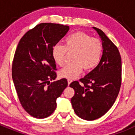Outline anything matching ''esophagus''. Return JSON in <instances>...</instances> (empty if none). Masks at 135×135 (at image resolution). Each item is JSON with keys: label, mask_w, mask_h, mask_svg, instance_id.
<instances>
[{"label": "esophagus", "mask_w": 135, "mask_h": 135, "mask_svg": "<svg viewBox=\"0 0 135 135\" xmlns=\"http://www.w3.org/2000/svg\"><path fill=\"white\" fill-rule=\"evenodd\" d=\"M71 82H72V80H71V79H68V85H70V84H71Z\"/></svg>", "instance_id": "1"}]
</instances>
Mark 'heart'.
Returning <instances> with one entry per match:
<instances>
[{
	"label": "heart",
	"mask_w": 135,
	"mask_h": 135,
	"mask_svg": "<svg viewBox=\"0 0 135 135\" xmlns=\"http://www.w3.org/2000/svg\"><path fill=\"white\" fill-rule=\"evenodd\" d=\"M67 52H74V62L61 69L59 76L62 78L74 79L82 72L83 67L86 70H90L98 65L102 55L103 46L98 38H91L82 32H76L66 37L64 45L56 44L53 46L51 53L57 65H64Z\"/></svg>",
	"instance_id": "heart-1"
}]
</instances>
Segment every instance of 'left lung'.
I'll return each mask as SVG.
<instances>
[{
    "label": "left lung",
    "mask_w": 135,
    "mask_h": 135,
    "mask_svg": "<svg viewBox=\"0 0 135 135\" xmlns=\"http://www.w3.org/2000/svg\"><path fill=\"white\" fill-rule=\"evenodd\" d=\"M101 38L103 55L97 66L70 86L75 94L71 99L75 113L80 118L94 120L103 116L114 105L121 86L120 52L104 32L93 27Z\"/></svg>",
    "instance_id": "left-lung-1"
}]
</instances>
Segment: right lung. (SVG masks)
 <instances>
[{
	"instance_id": "obj_1",
	"label": "right lung",
	"mask_w": 135,
	"mask_h": 135,
	"mask_svg": "<svg viewBox=\"0 0 135 135\" xmlns=\"http://www.w3.org/2000/svg\"><path fill=\"white\" fill-rule=\"evenodd\" d=\"M69 29L68 26L58 23H40L19 42L12 78L21 105L34 118H45L53 114L56 99L68 86L65 78L51 82L57 78L51 52Z\"/></svg>"
}]
</instances>
